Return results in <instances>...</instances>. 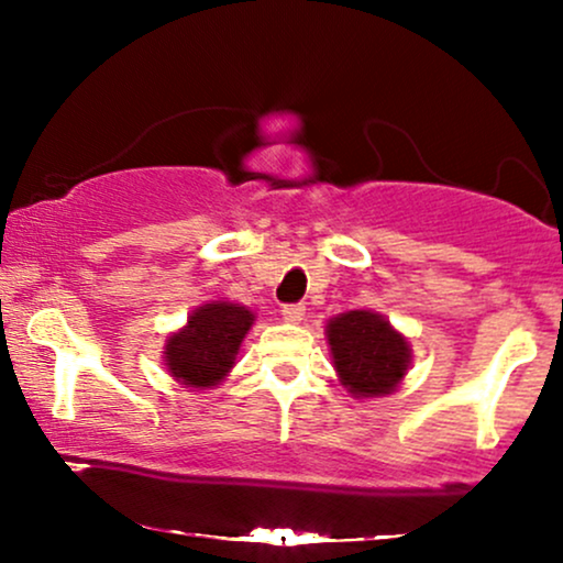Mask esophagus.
<instances>
[{
  "label": "esophagus",
  "instance_id": "1",
  "mask_svg": "<svg viewBox=\"0 0 563 563\" xmlns=\"http://www.w3.org/2000/svg\"><path fill=\"white\" fill-rule=\"evenodd\" d=\"M280 314L286 322H301L303 320V303H283Z\"/></svg>",
  "mask_w": 563,
  "mask_h": 563
}]
</instances>
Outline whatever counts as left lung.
I'll list each match as a JSON object with an SVG mask.
<instances>
[{
	"instance_id": "8db88e82",
	"label": "left lung",
	"mask_w": 563,
	"mask_h": 563,
	"mask_svg": "<svg viewBox=\"0 0 563 563\" xmlns=\"http://www.w3.org/2000/svg\"><path fill=\"white\" fill-rule=\"evenodd\" d=\"M328 344L341 380L354 397L394 391L410 363V346L380 314L346 312L328 322Z\"/></svg>"
}]
</instances>
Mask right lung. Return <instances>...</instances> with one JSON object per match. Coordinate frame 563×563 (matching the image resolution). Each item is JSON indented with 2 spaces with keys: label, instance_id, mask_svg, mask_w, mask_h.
<instances>
[{
  "label": "right lung",
  "instance_id": "right-lung-1",
  "mask_svg": "<svg viewBox=\"0 0 563 563\" xmlns=\"http://www.w3.org/2000/svg\"><path fill=\"white\" fill-rule=\"evenodd\" d=\"M254 314L238 303L217 301L196 309L179 333L166 341V367L192 389H209L230 373Z\"/></svg>",
  "mask_w": 563,
  "mask_h": 563
}]
</instances>
